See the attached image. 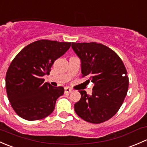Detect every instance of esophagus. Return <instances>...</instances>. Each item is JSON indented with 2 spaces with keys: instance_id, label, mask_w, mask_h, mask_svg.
<instances>
[{
  "instance_id": "34e87169",
  "label": "esophagus",
  "mask_w": 147,
  "mask_h": 147,
  "mask_svg": "<svg viewBox=\"0 0 147 147\" xmlns=\"http://www.w3.org/2000/svg\"><path fill=\"white\" fill-rule=\"evenodd\" d=\"M72 92V89H69L68 87H65V94H69Z\"/></svg>"
}]
</instances>
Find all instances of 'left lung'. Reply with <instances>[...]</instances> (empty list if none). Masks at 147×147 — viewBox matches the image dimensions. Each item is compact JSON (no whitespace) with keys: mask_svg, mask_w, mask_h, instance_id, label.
I'll use <instances>...</instances> for the list:
<instances>
[{"mask_svg":"<svg viewBox=\"0 0 147 147\" xmlns=\"http://www.w3.org/2000/svg\"><path fill=\"white\" fill-rule=\"evenodd\" d=\"M72 48L81 59L82 78L94 84L92 95L79 91L81 98L75 104V113L91 123L107 121L119 111L127 93L129 79L124 63L103 44L72 42Z\"/></svg>","mask_w":147,"mask_h":147,"instance_id":"8db88e82","label":"left lung"}]
</instances>
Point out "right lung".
Masks as SVG:
<instances>
[{
  "label": "right lung",
  "mask_w": 147,
  "mask_h": 147,
  "mask_svg": "<svg viewBox=\"0 0 147 147\" xmlns=\"http://www.w3.org/2000/svg\"><path fill=\"white\" fill-rule=\"evenodd\" d=\"M70 46L71 42L41 39L25 46L12 60L6 73L5 87L10 105L20 117L33 121L52 113L64 88L44 83L43 77Z\"/></svg>",
  "instance_id": "1"
}]
</instances>
